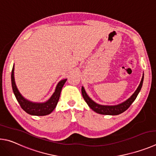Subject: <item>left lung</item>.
<instances>
[{
  "mask_svg": "<svg viewBox=\"0 0 156 156\" xmlns=\"http://www.w3.org/2000/svg\"><path fill=\"white\" fill-rule=\"evenodd\" d=\"M143 80L144 74L143 77H142L140 85L138 86V88L136 89L134 93H133L129 99L125 101L116 105H103L95 103L94 101H92L90 98L88 97V95L87 94L85 91V89H84L83 86L82 88H81V93H82V96L84 100H85V101L87 103V104H88L89 107L92 110L94 111L95 112L100 114H104V115H118V114H121L122 112H124L125 111H126L127 109L129 108V106L132 105V103L134 101L136 97L138 96V93L140 91L142 86H143Z\"/></svg>",
  "mask_w": 156,
  "mask_h": 156,
  "instance_id": "left-lung-1",
  "label": "left lung"
}]
</instances>
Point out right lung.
<instances>
[{
  "mask_svg": "<svg viewBox=\"0 0 156 156\" xmlns=\"http://www.w3.org/2000/svg\"><path fill=\"white\" fill-rule=\"evenodd\" d=\"M11 78H12L13 92L20 107L27 114L34 116H46L51 114L54 110L58 103L62 89L67 80L66 79H65V80L59 81L56 86L55 92L47 101L44 103H34L24 99L20 93V92L18 91L14 80V66L12 68Z\"/></svg>",
  "mask_w": 156,
  "mask_h": 156,
  "instance_id": "right-lung-1",
  "label": "right lung"
}]
</instances>
